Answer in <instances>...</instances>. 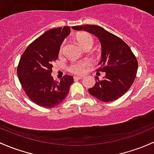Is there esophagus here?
<instances>
[{
    "label": "esophagus",
    "mask_w": 154,
    "mask_h": 154,
    "mask_svg": "<svg viewBox=\"0 0 154 154\" xmlns=\"http://www.w3.org/2000/svg\"><path fill=\"white\" fill-rule=\"evenodd\" d=\"M74 80H81V79L82 78V77H80V76H75V77H74Z\"/></svg>",
    "instance_id": "34e87169"
}]
</instances>
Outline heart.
Instances as JSON below:
<instances>
[{
  "mask_svg": "<svg viewBox=\"0 0 154 154\" xmlns=\"http://www.w3.org/2000/svg\"><path fill=\"white\" fill-rule=\"evenodd\" d=\"M77 42L82 48L91 46L94 43V39L92 36L88 33H82L77 38ZM64 48V43L60 46V52H62ZM91 65V62L88 60H80L74 62L69 67V71L75 74H82L86 71V69Z\"/></svg>",
  "mask_w": 154,
  "mask_h": 154,
  "instance_id": "obj_1",
  "label": "heart"
}]
</instances>
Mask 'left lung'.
Returning <instances> with one entry per match:
<instances>
[{"label":"left lung","instance_id":"obj_1","mask_svg":"<svg viewBox=\"0 0 154 154\" xmlns=\"http://www.w3.org/2000/svg\"><path fill=\"white\" fill-rule=\"evenodd\" d=\"M73 29L85 31L99 39L102 47L98 72L106 73L103 80L95 77L96 83L88 89L91 96L108 103L117 100L130 88L138 69V62L131 49L116 35L97 25L72 26Z\"/></svg>","mask_w":154,"mask_h":154}]
</instances>
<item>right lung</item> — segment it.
<instances>
[{
	"instance_id": "1",
	"label": "right lung",
	"mask_w": 154,
	"mask_h": 154,
	"mask_svg": "<svg viewBox=\"0 0 154 154\" xmlns=\"http://www.w3.org/2000/svg\"><path fill=\"white\" fill-rule=\"evenodd\" d=\"M70 27L46 31L26 48L17 66V77L29 98L44 108H53L62 103L74 82L65 75L60 81L51 76L52 63L58 57L61 44L70 34Z\"/></svg>"
}]
</instances>
